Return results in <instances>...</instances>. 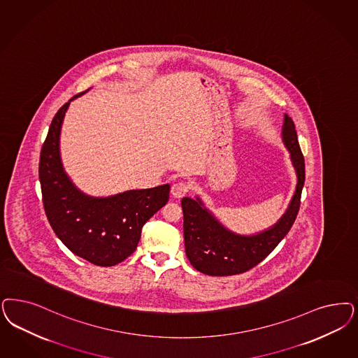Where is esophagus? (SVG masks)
<instances>
[{
  "instance_id": "1",
  "label": "esophagus",
  "mask_w": 358,
  "mask_h": 358,
  "mask_svg": "<svg viewBox=\"0 0 358 358\" xmlns=\"http://www.w3.org/2000/svg\"><path fill=\"white\" fill-rule=\"evenodd\" d=\"M189 189L190 186L187 185L184 181H178L176 184H173L172 186V194L173 197L182 198L189 193Z\"/></svg>"
}]
</instances>
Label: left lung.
<instances>
[{
    "instance_id": "obj_1",
    "label": "left lung",
    "mask_w": 358,
    "mask_h": 358,
    "mask_svg": "<svg viewBox=\"0 0 358 358\" xmlns=\"http://www.w3.org/2000/svg\"><path fill=\"white\" fill-rule=\"evenodd\" d=\"M282 137L297 174V185L283 217L267 230L255 235L236 234L224 227L199 198H182L186 257L197 271L211 276L248 271L266 259L291 230L300 208L306 164L297 141L295 124L288 115H284Z\"/></svg>"
}]
</instances>
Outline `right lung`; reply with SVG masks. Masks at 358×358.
Masks as SVG:
<instances>
[{"mask_svg":"<svg viewBox=\"0 0 358 358\" xmlns=\"http://www.w3.org/2000/svg\"><path fill=\"white\" fill-rule=\"evenodd\" d=\"M85 92L63 104L50 124L39 157L42 201L50 224L64 246L92 264L110 267L135 251L143 226L168 202L171 185L92 197L73 184L63 169L59 136L70 101Z\"/></svg>","mask_w":358,"mask_h":358,"instance_id":"right-lung-1","label":"right lung"}]
</instances>
